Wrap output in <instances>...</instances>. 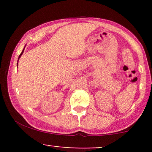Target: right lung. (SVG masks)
I'll use <instances>...</instances> for the list:
<instances>
[{"instance_id":"obj_1","label":"right lung","mask_w":152,"mask_h":152,"mask_svg":"<svg viewBox=\"0 0 152 152\" xmlns=\"http://www.w3.org/2000/svg\"><path fill=\"white\" fill-rule=\"evenodd\" d=\"M23 51H24V49H23V51H22V53H20V55H19V57H18V59H19V58H20V56H21V55H22V54H23ZM17 66H18V63H17Z\"/></svg>"}]
</instances>
